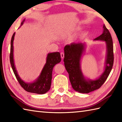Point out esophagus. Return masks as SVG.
<instances>
[{"label": "esophagus", "instance_id": "esophagus-1", "mask_svg": "<svg viewBox=\"0 0 122 122\" xmlns=\"http://www.w3.org/2000/svg\"><path fill=\"white\" fill-rule=\"evenodd\" d=\"M61 58L62 59L64 58V54L63 52H61Z\"/></svg>", "mask_w": 122, "mask_h": 122}]
</instances>
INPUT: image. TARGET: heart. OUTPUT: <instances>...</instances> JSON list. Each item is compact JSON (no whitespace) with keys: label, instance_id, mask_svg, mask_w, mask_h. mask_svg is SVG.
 <instances>
[{"label":"heart","instance_id":"heart-1","mask_svg":"<svg viewBox=\"0 0 122 122\" xmlns=\"http://www.w3.org/2000/svg\"><path fill=\"white\" fill-rule=\"evenodd\" d=\"M81 29V27L80 26H78V27H76V28H75L74 30V32H76V31H77L80 30V29Z\"/></svg>","mask_w":122,"mask_h":122}]
</instances>
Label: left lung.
Masks as SVG:
<instances>
[{"mask_svg":"<svg viewBox=\"0 0 122 122\" xmlns=\"http://www.w3.org/2000/svg\"><path fill=\"white\" fill-rule=\"evenodd\" d=\"M105 41L107 53L104 71L100 76L94 80L85 77L82 71L81 61L86 49V43H72L64 47L63 61L69 75V79L73 89L81 93H89L102 86L112 70L113 62V44L109 31L103 25L102 35L94 39Z\"/></svg>","mask_w":122,"mask_h":122,"instance_id":"8db88e82","label":"left lung"}]
</instances>
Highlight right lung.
<instances>
[{
  "label": "right lung",
  "instance_id": "right-lung-1",
  "mask_svg": "<svg viewBox=\"0 0 122 122\" xmlns=\"http://www.w3.org/2000/svg\"><path fill=\"white\" fill-rule=\"evenodd\" d=\"M25 19L23 20L21 25L24 24ZM15 32L13 34L11 40L10 61L13 71L19 84L26 91L30 93L43 94L50 89L52 80V73L54 66L60 62L61 60L60 53L59 52L49 53L46 59V63L44 66L41 73L37 79L32 82H25L20 78L15 66L14 59V40Z\"/></svg>",
  "mask_w": 122,
  "mask_h": 122
}]
</instances>
